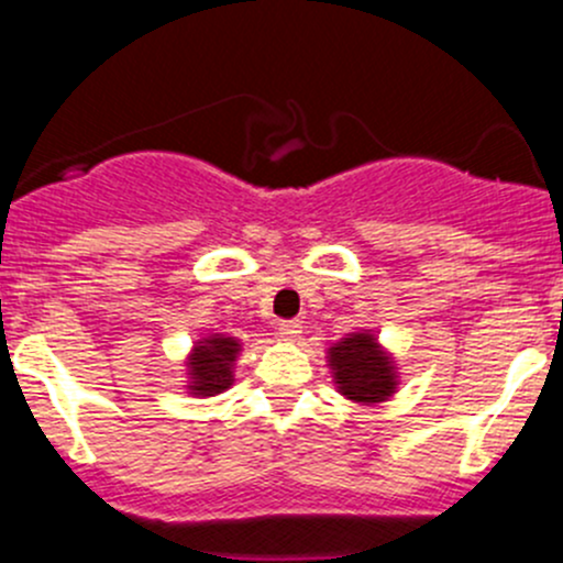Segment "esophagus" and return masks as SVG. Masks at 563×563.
I'll return each mask as SVG.
<instances>
[{
    "label": "esophagus",
    "mask_w": 563,
    "mask_h": 563,
    "mask_svg": "<svg viewBox=\"0 0 563 563\" xmlns=\"http://www.w3.org/2000/svg\"><path fill=\"white\" fill-rule=\"evenodd\" d=\"M275 329H277V334H280L283 340H297L299 332H302V323H299V321H280Z\"/></svg>",
    "instance_id": "1"
}]
</instances>
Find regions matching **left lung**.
<instances>
[{"label":"left lung","instance_id":"obj_1","mask_svg":"<svg viewBox=\"0 0 563 563\" xmlns=\"http://www.w3.org/2000/svg\"><path fill=\"white\" fill-rule=\"evenodd\" d=\"M340 391L356 402H382L395 391V367L378 349L376 338L356 332L329 349Z\"/></svg>","mask_w":563,"mask_h":563}]
</instances>
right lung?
I'll return each mask as SVG.
<instances>
[{
	"label": "right lung",
	"mask_w": 563,
	"mask_h": 563,
	"mask_svg": "<svg viewBox=\"0 0 563 563\" xmlns=\"http://www.w3.org/2000/svg\"><path fill=\"white\" fill-rule=\"evenodd\" d=\"M236 351H240V343L234 338H223V334H214V338L196 345L190 360L192 395L209 397L229 389L231 382H234L231 367L236 362Z\"/></svg>",
	"instance_id": "1"
}]
</instances>
